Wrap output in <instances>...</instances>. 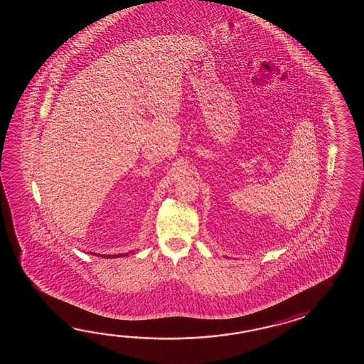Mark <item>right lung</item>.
Returning a JSON list of instances; mask_svg holds the SVG:
<instances>
[{"instance_id":"obj_1","label":"right lung","mask_w":364,"mask_h":364,"mask_svg":"<svg viewBox=\"0 0 364 364\" xmlns=\"http://www.w3.org/2000/svg\"><path fill=\"white\" fill-rule=\"evenodd\" d=\"M127 254H121V255H102V257H118V256H126Z\"/></svg>"}]
</instances>
